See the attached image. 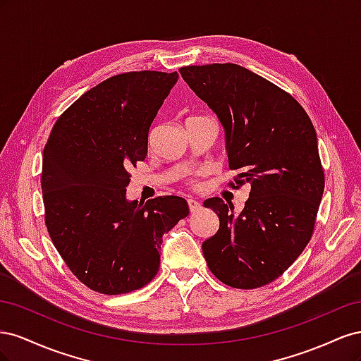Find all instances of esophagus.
Here are the masks:
<instances>
[{
	"instance_id": "obj_1",
	"label": "esophagus",
	"mask_w": 361,
	"mask_h": 361,
	"mask_svg": "<svg viewBox=\"0 0 361 361\" xmlns=\"http://www.w3.org/2000/svg\"><path fill=\"white\" fill-rule=\"evenodd\" d=\"M188 207H190V211H191V212H195V211H199V209H200L202 204H200L197 200L188 199Z\"/></svg>"
}]
</instances>
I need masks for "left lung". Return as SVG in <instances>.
<instances>
[{
	"label": "left lung",
	"mask_w": 361,
	"mask_h": 361,
	"mask_svg": "<svg viewBox=\"0 0 361 361\" xmlns=\"http://www.w3.org/2000/svg\"><path fill=\"white\" fill-rule=\"evenodd\" d=\"M179 72L220 120L236 185L251 187L239 214L220 197L204 200L220 218L218 232L202 244L207 267L232 288L264 286L312 238L325 185L316 130L289 93L239 64Z\"/></svg>",
	"instance_id": "8db88e82"
}]
</instances>
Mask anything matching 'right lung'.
Instances as JSON below:
<instances>
[{"label":"right lung","instance_id":"1","mask_svg":"<svg viewBox=\"0 0 361 361\" xmlns=\"http://www.w3.org/2000/svg\"><path fill=\"white\" fill-rule=\"evenodd\" d=\"M178 72L114 75L85 92L54 125L43 149L45 223L69 269L105 295L157 276L162 235L190 214L178 195L128 200L129 169L147 155L149 128Z\"/></svg>","mask_w":361,"mask_h":361}]
</instances>
